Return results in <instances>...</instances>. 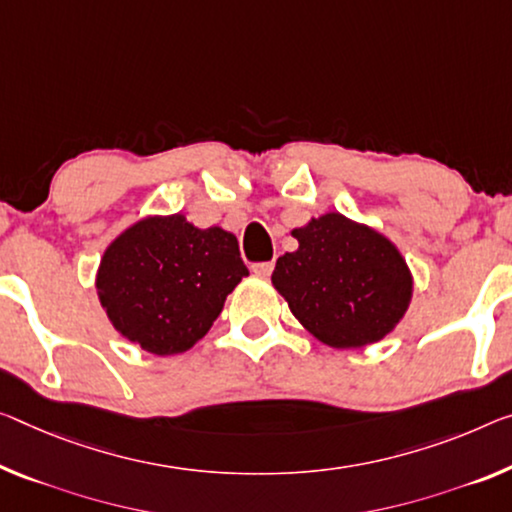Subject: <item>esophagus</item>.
I'll return each instance as SVG.
<instances>
[{
	"instance_id": "1",
	"label": "esophagus",
	"mask_w": 512,
	"mask_h": 512,
	"mask_svg": "<svg viewBox=\"0 0 512 512\" xmlns=\"http://www.w3.org/2000/svg\"><path fill=\"white\" fill-rule=\"evenodd\" d=\"M272 270H274V263L272 261H267V263H254L251 265V272L256 274V277H270L272 274Z\"/></svg>"
}]
</instances>
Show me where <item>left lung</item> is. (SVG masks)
<instances>
[{
    "label": "left lung",
    "instance_id": "left-lung-1",
    "mask_svg": "<svg viewBox=\"0 0 512 512\" xmlns=\"http://www.w3.org/2000/svg\"><path fill=\"white\" fill-rule=\"evenodd\" d=\"M300 247L283 254L272 283L304 329L338 350L382 341L412 300V272L398 247L341 212L293 229Z\"/></svg>",
    "mask_w": 512,
    "mask_h": 512
}]
</instances>
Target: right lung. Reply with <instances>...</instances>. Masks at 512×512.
<instances>
[{"instance_id": "add662e5", "label": "right lung", "mask_w": 512, "mask_h": 512, "mask_svg": "<svg viewBox=\"0 0 512 512\" xmlns=\"http://www.w3.org/2000/svg\"><path fill=\"white\" fill-rule=\"evenodd\" d=\"M249 270L235 235L185 215L144 217L105 249L96 288L116 332L167 357L208 334Z\"/></svg>"}]
</instances>
